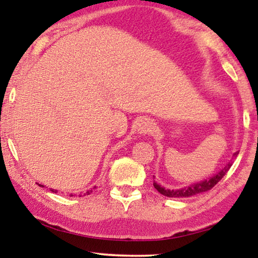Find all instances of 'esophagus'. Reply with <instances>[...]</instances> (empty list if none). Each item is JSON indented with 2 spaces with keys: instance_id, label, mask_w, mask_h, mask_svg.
<instances>
[{
  "instance_id": "1",
  "label": "esophagus",
  "mask_w": 258,
  "mask_h": 258,
  "mask_svg": "<svg viewBox=\"0 0 258 258\" xmlns=\"http://www.w3.org/2000/svg\"><path fill=\"white\" fill-rule=\"evenodd\" d=\"M139 131H140V133H142V134H151L155 132V126L151 123V121L143 120L142 123L140 124Z\"/></svg>"
}]
</instances>
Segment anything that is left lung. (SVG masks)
I'll return each mask as SVG.
<instances>
[{
	"mask_svg": "<svg viewBox=\"0 0 258 258\" xmlns=\"http://www.w3.org/2000/svg\"><path fill=\"white\" fill-rule=\"evenodd\" d=\"M237 154H239V152H235L234 155H237ZM231 165L232 164H228L223 169H222L221 172H218L216 175L212 176L211 178H208V180L195 183V184L182 187V189H178V190L165 189V187L160 186L159 184H157L156 182H154V186H155V189L159 192V194H161L163 196H166V197H172V198L191 197V196L202 194V192H206L208 190H211L212 187L215 186L217 183L222 180V177H223L225 174L228 173V171L231 167Z\"/></svg>",
	"mask_w": 258,
	"mask_h": 258,
	"instance_id": "obj_1",
	"label": "left lung"
}]
</instances>
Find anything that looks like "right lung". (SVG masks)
I'll return each instance as SVG.
<instances>
[{"mask_svg":"<svg viewBox=\"0 0 258 258\" xmlns=\"http://www.w3.org/2000/svg\"><path fill=\"white\" fill-rule=\"evenodd\" d=\"M40 186H43V185H41V184H40ZM51 191H52V192H56V190H53V189H51ZM90 192H92V190L87 191V192H86V194H87V195H90ZM86 194H84V195H86ZM71 197H73V195H71Z\"/></svg>","mask_w":258,"mask_h":258,"instance_id":"1","label":"right lung"}]
</instances>
